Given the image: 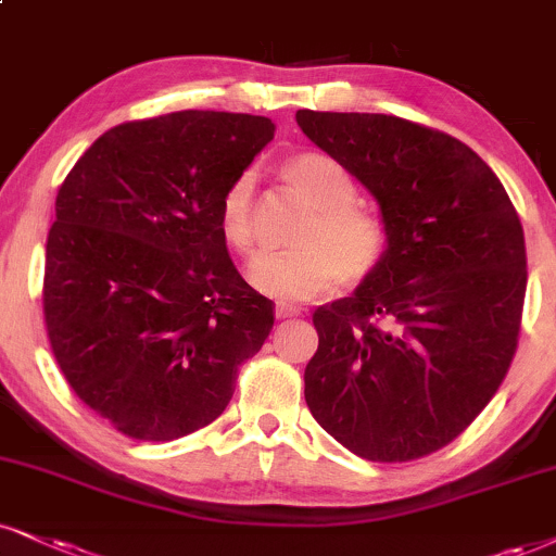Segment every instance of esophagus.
<instances>
[{"mask_svg":"<svg viewBox=\"0 0 556 556\" xmlns=\"http://www.w3.org/2000/svg\"><path fill=\"white\" fill-rule=\"evenodd\" d=\"M276 317H278V319L301 317V306H293V304H278V306H276Z\"/></svg>","mask_w":556,"mask_h":556,"instance_id":"obj_1","label":"esophagus"}]
</instances>
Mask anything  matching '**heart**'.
I'll use <instances>...</instances> for the list:
<instances>
[{"instance_id": "obj_1", "label": "heart", "mask_w": 556, "mask_h": 556, "mask_svg": "<svg viewBox=\"0 0 556 556\" xmlns=\"http://www.w3.org/2000/svg\"><path fill=\"white\" fill-rule=\"evenodd\" d=\"M280 175L312 205L291 250L260 252L247 280L263 296L283 304L309 301L332 286L361 283L387 255V226L355 203L351 173L330 154L301 152L280 164ZM218 231L237 252L255 244V177L237 175L218 201Z\"/></svg>"}]
</instances>
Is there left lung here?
Here are the masks:
<instances>
[{"label":"left lung","instance_id":"1","mask_svg":"<svg viewBox=\"0 0 556 556\" xmlns=\"http://www.w3.org/2000/svg\"><path fill=\"white\" fill-rule=\"evenodd\" d=\"M299 128L376 198L387 255L314 312V420L368 462L448 445L488 407L518 345L523 226L497 175L454 136L381 113L299 111Z\"/></svg>","mask_w":556,"mask_h":556}]
</instances>
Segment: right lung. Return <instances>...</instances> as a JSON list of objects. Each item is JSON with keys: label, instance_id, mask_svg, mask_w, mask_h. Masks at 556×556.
Instances as JSON below:
<instances>
[{"label": "right lung", "instance_id": "right-lung-1", "mask_svg": "<svg viewBox=\"0 0 556 556\" xmlns=\"http://www.w3.org/2000/svg\"><path fill=\"white\" fill-rule=\"evenodd\" d=\"M270 118L180 111L100 136L56 195L43 314L74 394L136 441L205 428L276 306L231 263L218 201L273 139Z\"/></svg>", "mask_w": 556, "mask_h": 556}]
</instances>
